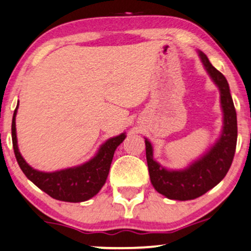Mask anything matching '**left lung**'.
Wrapping results in <instances>:
<instances>
[{"label": "left lung", "instance_id": "obj_1", "mask_svg": "<svg viewBox=\"0 0 251 251\" xmlns=\"http://www.w3.org/2000/svg\"><path fill=\"white\" fill-rule=\"evenodd\" d=\"M200 58L219 89L224 110V131L214 147L190 168L182 171H169L160 168L152 158V147L145 140L147 162L151 184L158 193L172 200H192L199 198L220 182L233 163L237 141V120L227 79L200 52Z\"/></svg>", "mask_w": 251, "mask_h": 251}]
</instances>
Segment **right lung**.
Returning a JSON list of instances; mask_svg holds the SVG:
<instances>
[{"label":"right lung","mask_w":251,"mask_h":251,"mask_svg":"<svg viewBox=\"0 0 251 251\" xmlns=\"http://www.w3.org/2000/svg\"><path fill=\"white\" fill-rule=\"evenodd\" d=\"M17 108L18 106L14 111L11 123L12 147L18 165L26 178L51 198L60 201L81 202L98 194L106 182L114 152L116 148L125 141L126 135L121 134L108 140L106 143L101 145L97 156L82 165L50 173L40 172L31 168L18 151L15 122Z\"/></svg>","instance_id":"add662e5"}]
</instances>
